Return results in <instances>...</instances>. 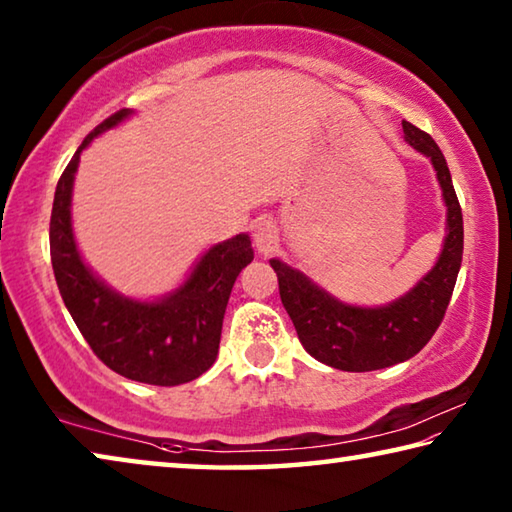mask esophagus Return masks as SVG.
<instances>
[{
  "label": "esophagus",
  "instance_id": "1",
  "mask_svg": "<svg viewBox=\"0 0 512 512\" xmlns=\"http://www.w3.org/2000/svg\"><path fill=\"white\" fill-rule=\"evenodd\" d=\"M253 241L259 253H273L277 246V228L271 219H259L253 225Z\"/></svg>",
  "mask_w": 512,
  "mask_h": 512
}]
</instances>
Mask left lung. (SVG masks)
<instances>
[{"mask_svg": "<svg viewBox=\"0 0 512 512\" xmlns=\"http://www.w3.org/2000/svg\"><path fill=\"white\" fill-rule=\"evenodd\" d=\"M404 137L427 155L438 173L447 205V237L443 253L404 298L388 307L363 309L334 300L296 268L271 259L280 284V298L293 320L298 339L311 357L327 366L368 372L395 366L418 354L445 318L463 259V212L454 192L443 151L429 133L402 121Z\"/></svg>", "mask_w": 512, "mask_h": 512, "instance_id": "1", "label": "left lung"}]
</instances>
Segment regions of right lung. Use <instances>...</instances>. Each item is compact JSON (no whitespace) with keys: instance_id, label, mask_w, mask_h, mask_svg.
Segmentation results:
<instances>
[{"instance_id":"add662e5","label":"right lung","mask_w":512,"mask_h":512,"mask_svg":"<svg viewBox=\"0 0 512 512\" xmlns=\"http://www.w3.org/2000/svg\"><path fill=\"white\" fill-rule=\"evenodd\" d=\"M131 110L103 119L76 149L56 185L49 250L56 284L92 352L117 375L153 386H178L201 377L219 354L223 314L241 268L253 262L248 235L207 250L176 293L160 302L121 298L99 282L76 250L69 219L74 173L81 151Z\"/></svg>"}]
</instances>
